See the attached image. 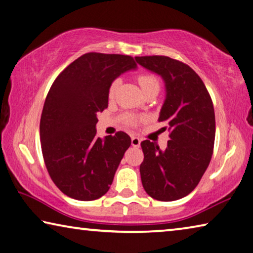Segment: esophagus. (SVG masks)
I'll use <instances>...</instances> for the list:
<instances>
[{"instance_id":"esophagus-1","label":"esophagus","mask_w":253,"mask_h":253,"mask_svg":"<svg viewBox=\"0 0 253 253\" xmlns=\"http://www.w3.org/2000/svg\"><path fill=\"white\" fill-rule=\"evenodd\" d=\"M140 142H141V140H140L138 136H132L131 138V144L135 148H139L140 147Z\"/></svg>"}]
</instances>
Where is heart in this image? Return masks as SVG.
<instances>
[{"label":"heart","instance_id":"1","mask_svg":"<svg viewBox=\"0 0 253 253\" xmlns=\"http://www.w3.org/2000/svg\"><path fill=\"white\" fill-rule=\"evenodd\" d=\"M138 83L140 85V87H141L142 92H146V90L150 89V88H159V83L157 81V78L154 75H150V74H142V75H140L138 77ZM119 86V82L118 81H114L112 83L111 87L109 89V96L112 98L114 96L115 92H117V88ZM124 122H126L127 126H136V123L139 122V119L134 117V115H131V114H126L123 117Z\"/></svg>","mask_w":253,"mask_h":253}]
</instances>
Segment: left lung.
I'll return each instance as SVG.
<instances>
[{
	"mask_svg": "<svg viewBox=\"0 0 253 253\" xmlns=\"http://www.w3.org/2000/svg\"><path fill=\"white\" fill-rule=\"evenodd\" d=\"M135 61L163 78L166 96L159 122L167 123L170 131L165 150L149 140L141 142L143 188L157 201L179 200L193 192L212 158V99L201 77L181 61L166 56L135 57Z\"/></svg>",
	"mask_w": 253,
	"mask_h": 253,
	"instance_id": "1",
	"label": "left lung"
}]
</instances>
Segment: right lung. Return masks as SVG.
<instances>
[{
	"label": "right lung",
	"mask_w": 253,
	"mask_h": 253,
	"mask_svg": "<svg viewBox=\"0 0 253 253\" xmlns=\"http://www.w3.org/2000/svg\"><path fill=\"white\" fill-rule=\"evenodd\" d=\"M134 69L131 56L88 52L49 89L40 120L41 149L49 175L65 195L94 201L110 189L131 138L123 131L97 138V114L109 104L112 83Z\"/></svg>",
	"instance_id": "right-lung-1"
}]
</instances>
